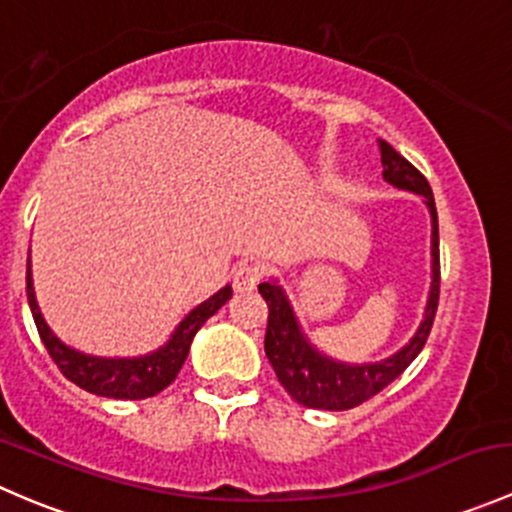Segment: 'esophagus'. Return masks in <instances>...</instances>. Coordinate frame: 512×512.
Listing matches in <instances>:
<instances>
[{
  "label": "esophagus",
  "mask_w": 512,
  "mask_h": 512,
  "mask_svg": "<svg viewBox=\"0 0 512 512\" xmlns=\"http://www.w3.org/2000/svg\"><path fill=\"white\" fill-rule=\"evenodd\" d=\"M260 280H262V267L255 265V262H245V265H240L235 270V277H232L237 292H252V289L260 285Z\"/></svg>",
  "instance_id": "obj_1"
}]
</instances>
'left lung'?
<instances>
[{"mask_svg": "<svg viewBox=\"0 0 512 512\" xmlns=\"http://www.w3.org/2000/svg\"><path fill=\"white\" fill-rule=\"evenodd\" d=\"M379 148L386 183H391L399 190L421 195L428 213H431V289H428L426 309H423V319L414 337L399 352L381 361L349 364V361H339L334 356L319 352L309 342L287 292L275 277L262 282L260 294L265 297L267 309H270V314H267L265 354L287 394L297 404L307 406V409L347 411L379 394L381 389H386L416 359L423 344H426L428 332H431L433 317H436L438 287H441V262H438V215L431 185L389 143L381 141Z\"/></svg>", "mask_w": 512, "mask_h": 512, "instance_id": "left-lung-1", "label": "left lung"}]
</instances>
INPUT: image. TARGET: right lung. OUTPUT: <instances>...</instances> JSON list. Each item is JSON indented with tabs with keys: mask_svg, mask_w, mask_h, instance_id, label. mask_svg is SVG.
I'll list each match as a JSON object with an SVG mask.
<instances>
[{
	"mask_svg": "<svg viewBox=\"0 0 512 512\" xmlns=\"http://www.w3.org/2000/svg\"><path fill=\"white\" fill-rule=\"evenodd\" d=\"M32 252V250H29ZM232 297V287L225 285L223 289L208 297L205 302H200L198 307L190 309L183 317V322L175 327V332L170 334L168 342L163 347H158L156 352H148L141 356H96L79 352V349L69 347V344L61 342L51 327L46 324L44 314H41L39 304H36L34 294V282H32V262H27V299L29 309H32V317L36 329H39V337L44 342L46 352H49L54 364L59 366L61 374L69 381H74L76 386H81L84 391L96 396H106V399H148V396H156L158 391H163L170 381L178 376L180 366L185 364L190 352V344L193 337L198 334V329L218 312L220 307Z\"/></svg>",
	"mask_w": 512,
	"mask_h": 512,
	"instance_id": "right-lung-1",
	"label": "right lung"
}]
</instances>
